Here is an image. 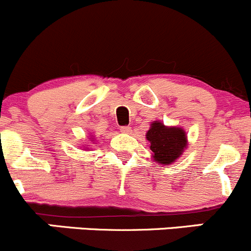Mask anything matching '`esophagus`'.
Instances as JSON below:
<instances>
[{
    "label": "esophagus",
    "instance_id": "34e87169",
    "mask_svg": "<svg viewBox=\"0 0 251 251\" xmlns=\"http://www.w3.org/2000/svg\"><path fill=\"white\" fill-rule=\"evenodd\" d=\"M121 133L130 134L131 133V128H130V126H121Z\"/></svg>",
    "mask_w": 251,
    "mask_h": 251
}]
</instances>
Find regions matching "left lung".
Returning a JSON list of instances; mask_svg holds the SVG:
<instances>
[{"label": "left lung", "mask_w": 251, "mask_h": 251, "mask_svg": "<svg viewBox=\"0 0 251 251\" xmlns=\"http://www.w3.org/2000/svg\"><path fill=\"white\" fill-rule=\"evenodd\" d=\"M145 136L152 151L151 157L158 165H172L188 148L187 131L182 126H165L161 121L151 122Z\"/></svg>", "instance_id": "left-lung-1"}]
</instances>
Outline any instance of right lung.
Here are the masks:
<instances>
[{
    "mask_svg": "<svg viewBox=\"0 0 251 251\" xmlns=\"http://www.w3.org/2000/svg\"><path fill=\"white\" fill-rule=\"evenodd\" d=\"M88 139H89V143H91V144H94V141H95V138H94L93 134H90V136H89ZM89 146L90 145H85V144H83V145H81V148H84L83 150H86V149H90Z\"/></svg>",
    "mask_w": 251,
    "mask_h": 251,
    "instance_id": "right-lung-1",
    "label": "right lung"
}]
</instances>
